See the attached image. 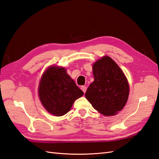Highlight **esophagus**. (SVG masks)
<instances>
[{
    "label": "esophagus",
    "instance_id": "obj_1",
    "mask_svg": "<svg viewBox=\"0 0 159 159\" xmlns=\"http://www.w3.org/2000/svg\"><path fill=\"white\" fill-rule=\"evenodd\" d=\"M80 89H81V90L83 91V93H85V92H86V91H87V87L85 86H82Z\"/></svg>",
    "mask_w": 159,
    "mask_h": 159
}]
</instances>
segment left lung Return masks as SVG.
I'll return each instance as SVG.
<instances>
[{
  "instance_id": "1",
  "label": "left lung",
  "mask_w": 159,
  "mask_h": 159,
  "mask_svg": "<svg viewBox=\"0 0 159 159\" xmlns=\"http://www.w3.org/2000/svg\"><path fill=\"white\" fill-rule=\"evenodd\" d=\"M94 81L85 97L95 109L105 116H114L124 108L129 96V84L123 71L107 56L93 65Z\"/></svg>"
}]
</instances>
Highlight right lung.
Returning <instances> with one entry per match:
<instances>
[{"mask_svg": "<svg viewBox=\"0 0 159 159\" xmlns=\"http://www.w3.org/2000/svg\"><path fill=\"white\" fill-rule=\"evenodd\" d=\"M41 103L52 115L62 116L70 110L75 101L83 95L74 80L63 67H48L41 78L38 87Z\"/></svg>", "mask_w": 159, "mask_h": 159, "instance_id": "right-lung-1", "label": "right lung"}]
</instances>
